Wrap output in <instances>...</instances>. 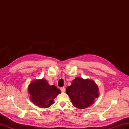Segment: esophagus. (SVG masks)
Segmentation results:
<instances>
[{
  "mask_svg": "<svg viewBox=\"0 0 129 129\" xmlns=\"http://www.w3.org/2000/svg\"><path fill=\"white\" fill-rule=\"evenodd\" d=\"M60 90H61V91L62 92H64L65 91V89L64 87H60Z\"/></svg>",
  "mask_w": 129,
  "mask_h": 129,
  "instance_id": "obj_1",
  "label": "esophagus"
}]
</instances>
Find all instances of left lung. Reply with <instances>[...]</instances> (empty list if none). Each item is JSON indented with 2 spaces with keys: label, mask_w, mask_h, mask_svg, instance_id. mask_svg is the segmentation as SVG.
Returning <instances> with one entry per match:
<instances>
[{
  "label": "left lung",
  "mask_w": 129,
  "mask_h": 129,
  "mask_svg": "<svg viewBox=\"0 0 129 129\" xmlns=\"http://www.w3.org/2000/svg\"><path fill=\"white\" fill-rule=\"evenodd\" d=\"M73 104L77 108H88L94 103L99 96V89L95 82L89 79L76 78L72 85L66 89Z\"/></svg>",
  "instance_id": "left-lung-1"
}]
</instances>
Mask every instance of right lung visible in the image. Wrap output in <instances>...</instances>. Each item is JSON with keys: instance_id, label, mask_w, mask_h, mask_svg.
Listing matches in <instances>:
<instances>
[{"instance_id": "add662e5", "label": "right lung", "mask_w": 129, "mask_h": 129, "mask_svg": "<svg viewBox=\"0 0 129 129\" xmlns=\"http://www.w3.org/2000/svg\"><path fill=\"white\" fill-rule=\"evenodd\" d=\"M29 93L32 102L42 108H48L54 104L53 99L60 93L55 85H50L45 79L37 80L29 85Z\"/></svg>"}]
</instances>
